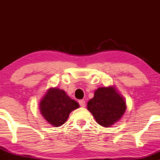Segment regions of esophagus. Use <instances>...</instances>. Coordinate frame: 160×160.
Instances as JSON below:
<instances>
[{
    "label": "esophagus",
    "mask_w": 160,
    "mask_h": 160,
    "mask_svg": "<svg viewBox=\"0 0 160 160\" xmlns=\"http://www.w3.org/2000/svg\"><path fill=\"white\" fill-rule=\"evenodd\" d=\"M78 103H79V105L82 107H85V106H86V103H85V101L84 100H78Z\"/></svg>",
    "instance_id": "34e87169"
}]
</instances>
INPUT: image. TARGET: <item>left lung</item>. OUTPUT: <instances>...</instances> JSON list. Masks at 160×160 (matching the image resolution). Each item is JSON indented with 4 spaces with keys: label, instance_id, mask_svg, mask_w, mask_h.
I'll return each mask as SVG.
<instances>
[{
    "label": "left lung",
    "instance_id": "left-lung-1",
    "mask_svg": "<svg viewBox=\"0 0 160 160\" xmlns=\"http://www.w3.org/2000/svg\"><path fill=\"white\" fill-rule=\"evenodd\" d=\"M126 102L113 86L101 87L95 91L93 98L87 102V110L100 125L109 128L122 117Z\"/></svg>",
    "mask_w": 160,
    "mask_h": 160
}]
</instances>
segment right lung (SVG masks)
<instances>
[{
    "label": "right lung",
    "mask_w": 160,
    "mask_h": 160,
    "mask_svg": "<svg viewBox=\"0 0 160 160\" xmlns=\"http://www.w3.org/2000/svg\"><path fill=\"white\" fill-rule=\"evenodd\" d=\"M79 108V104L66 92L57 87H50L39 102L41 114L51 125L58 128L68 119L71 111Z\"/></svg>",
    "instance_id": "right-lung-1"
}]
</instances>
